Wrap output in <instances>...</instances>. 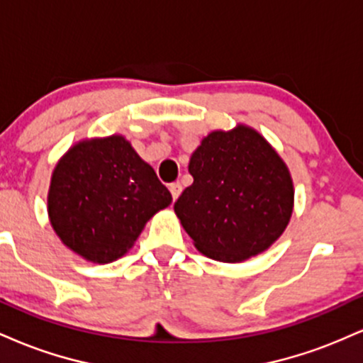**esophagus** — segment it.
<instances>
[{
    "mask_svg": "<svg viewBox=\"0 0 363 363\" xmlns=\"http://www.w3.org/2000/svg\"><path fill=\"white\" fill-rule=\"evenodd\" d=\"M169 191H170V194H172V198H174V199H177V198H179V194L182 193V186H181V182H172V184L169 186Z\"/></svg>",
    "mask_w": 363,
    "mask_h": 363,
    "instance_id": "obj_1",
    "label": "esophagus"
}]
</instances>
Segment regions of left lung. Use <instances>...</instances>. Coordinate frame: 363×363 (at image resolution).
I'll return each mask as SVG.
<instances>
[{
    "mask_svg": "<svg viewBox=\"0 0 363 363\" xmlns=\"http://www.w3.org/2000/svg\"><path fill=\"white\" fill-rule=\"evenodd\" d=\"M193 184L174 205L198 251L239 262L272 245L289 225L294 184L286 165L259 133L213 131L189 160Z\"/></svg>",
    "mask_w": 363,
    "mask_h": 363,
    "instance_id": "8db88e82",
    "label": "left lung"
}]
</instances>
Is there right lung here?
Returning a JSON list of instances; mask_svg holds the SVG:
<instances>
[{
	"label": "right lung",
	"mask_w": 363,
	"mask_h": 363,
	"mask_svg": "<svg viewBox=\"0 0 363 363\" xmlns=\"http://www.w3.org/2000/svg\"><path fill=\"white\" fill-rule=\"evenodd\" d=\"M172 201L155 170L123 136L82 141L61 158L48 211L60 239L94 262L124 256L145 223Z\"/></svg>",
	"instance_id": "1"
}]
</instances>
